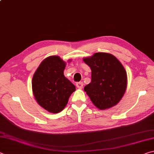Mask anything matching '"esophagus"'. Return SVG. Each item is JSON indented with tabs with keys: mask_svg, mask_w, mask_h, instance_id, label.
Instances as JSON below:
<instances>
[{
	"mask_svg": "<svg viewBox=\"0 0 154 154\" xmlns=\"http://www.w3.org/2000/svg\"><path fill=\"white\" fill-rule=\"evenodd\" d=\"M83 83L82 82H77L76 83V86L79 88V89H82V88H83Z\"/></svg>",
	"mask_w": 154,
	"mask_h": 154,
	"instance_id": "obj_1",
	"label": "esophagus"
}]
</instances>
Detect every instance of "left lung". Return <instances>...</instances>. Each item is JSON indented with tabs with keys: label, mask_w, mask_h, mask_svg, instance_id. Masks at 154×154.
<instances>
[{
	"label": "left lung",
	"mask_w": 154,
	"mask_h": 154,
	"mask_svg": "<svg viewBox=\"0 0 154 154\" xmlns=\"http://www.w3.org/2000/svg\"><path fill=\"white\" fill-rule=\"evenodd\" d=\"M83 62L92 71V81L84 90L94 105L101 110L116 105L127 87V75L123 65L108 53H95L83 58Z\"/></svg>",
	"instance_id": "obj_1"
}]
</instances>
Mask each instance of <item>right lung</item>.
<instances>
[{
  "instance_id": "1",
  "label": "right lung",
  "mask_w": 154,
  "mask_h": 154,
  "mask_svg": "<svg viewBox=\"0 0 154 154\" xmlns=\"http://www.w3.org/2000/svg\"><path fill=\"white\" fill-rule=\"evenodd\" d=\"M66 62L58 56L46 58L33 75L32 88L38 105L50 113H57L67 105L75 86L64 77Z\"/></svg>"
}]
</instances>
